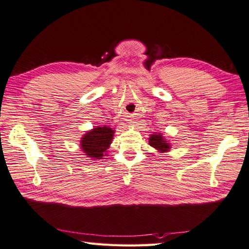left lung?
Returning <instances> with one entry per match:
<instances>
[{
    "instance_id": "obj_1",
    "label": "left lung",
    "mask_w": 249,
    "mask_h": 249,
    "mask_svg": "<svg viewBox=\"0 0 249 249\" xmlns=\"http://www.w3.org/2000/svg\"><path fill=\"white\" fill-rule=\"evenodd\" d=\"M149 145L158 153H167L171 150V143L162 133H153L149 136Z\"/></svg>"
}]
</instances>
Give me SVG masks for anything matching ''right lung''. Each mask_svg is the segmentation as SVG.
I'll return each instance as SVG.
<instances>
[{"mask_svg": "<svg viewBox=\"0 0 249 249\" xmlns=\"http://www.w3.org/2000/svg\"><path fill=\"white\" fill-rule=\"evenodd\" d=\"M115 130L109 126L96 125L86 132L80 139V149L92 160H103L107 156V149L113 142Z\"/></svg>", "mask_w": 249, "mask_h": 249, "instance_id": "right-lung-1", "label": "right lung"}]
</instances>
